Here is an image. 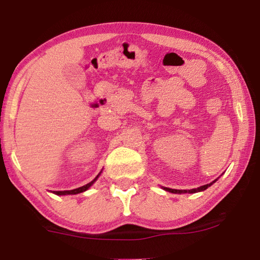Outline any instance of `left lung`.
I'll return each instance as SVG.
<instances>
[{
  "label": "left lung",
  "instance_id": "left-lung-1",
  "mask_svg": "<svg viewBox=\"0 0 260 260\" xmlns=\"http://www.w3.org/2000/svg\"><path fill=\"white\" fill-rule=\"evenodd\" d=\"M215 181H217V179L214 180V181H212L211 183H208V184H204V186H201L199 188H195V189H189V190H178V189H171V188H164L162 187V189H165L166 191H170V192H173V193H186V192H189V193H195V192H199V191H203L205 190V189H208L211 184L214 183Z\"/></svg>",
  "mask_w": 260,
  "mask_h": 260
}]
</instances>
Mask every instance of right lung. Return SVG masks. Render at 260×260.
Listing matches in <instances>:
<instances>
[{
    "mask_svg": "<svg viewBox=\"0 0 260 260\" xmlns=\"http://www.w3.org/2000/svg\"><path fill=\"white\" fill-rule=\"evenodd\" d=\"M100 174H101V172H100ZM100 174L98 175V177H96L93 181H90L89 183H87V184H85V186H82V187H79V188H77V189H73V190H63V191H52L54 193H56V195H76V193H80V192H83V191H86L88 188H89L90 186H93V183L96 181V180H98V178L100 177Z\"/></svg>",
    "mask_w": 260,
    "mask_h": 260,
    "instance_id": "right-lung-1",
    "label": "right lung"
}]
</instances>
